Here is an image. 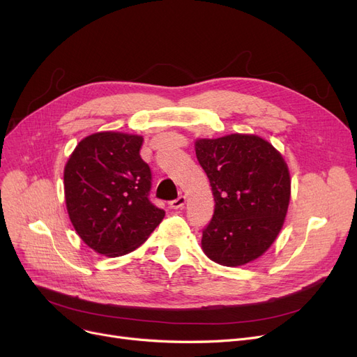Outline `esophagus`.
I'll list each match as a JSON object with an SVG mask.
<instances>
[{
	"label": "esophagus",
	"mask_w": 357,
	"mask_h": 357,
	"mask_svg": "<svg viewBox=\"0 0 357 357\" xmlns=\"http://www.w3.org/2000/svg\"><path fill=\"white\" fill-rule=\"evenodd\" d=\"M185 201H186V198H185L183 195H179L176 199H172L171 202H169V205H171V208L178 210V208H182V207H183Z\"/></svg>",
	"instance_id": "1"
}]
</instances>
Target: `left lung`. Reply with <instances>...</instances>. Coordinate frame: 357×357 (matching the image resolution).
<instances>
[{
	"label": "left lung",
	"instance_id": "left-lung-1",
	"mask_svg": "<svg viewBox=\"0 0 357 357\" xmlns=\"http://www.w3.org/2000/svg\"><path fill=\"white\" fill-rule=\"evenodd\" d=\"M195 153L215 201L202 230V250L215 264L246 265L271 248L284 226L291 198L288 166L255 135L198 139Z\"/></svg>",
	"mask_w": 357,
	"mask_h": 357
}]
</instances>
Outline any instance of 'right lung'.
<instances>
[{
    "label": "right lung",
    "instance_id": "1",
    "mask_svg": "<svg viewBox=\"0 0 357 357\" xmlns=\"http://www.w3.org/2000/svg\"><path fill=\"white\" fill-rule=\"evenodd\" d=\"M142 136L102 131L85 137L63 172L73 229L97 253L133 252L165 217L149 199L152 172L140 158Z\"/></svg>",
    "mask_w": 357,
    "mask_h": 357
}]
</instances>
